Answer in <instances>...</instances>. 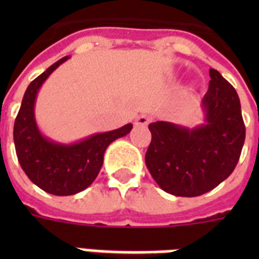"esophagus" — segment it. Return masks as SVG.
Segmentation results:
<instances>
[{"label":"esophagus","instance_id":"obj_1","mask_svg":"<svg viewBox=\"0 0 259 259\" xmlns=\"http://www.w3.org/2000/svg\"><path fill=\"white\" fill-rule=\"evenodd\" d=\"M152 118L149 115H146V114H141V115H138L136 118V125H141V126H146L149 125V122Z\"/></svg>","mask_w":259,"mask_h":259}]
</instances>
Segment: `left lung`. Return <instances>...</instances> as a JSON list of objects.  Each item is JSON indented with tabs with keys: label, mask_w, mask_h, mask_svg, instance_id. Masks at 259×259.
Masks as SVG:
<instances>
[{
	"label": "left lung",
	"mask_w": 259,
	"mask_h": 259,
	"mask_svg": "<svg viewBox=\"0 0 259 259\" xmlns=\"http://www.w3.org/2000/svg\"><path fill=\"white\" fill-rule=\"evenodd\" d=\"M201 99L204 122L192 129L173 122H152L145 164L158 187L175 196L209 192L233 173L246 129L237 91L217 70H209Z\"/></svg>",
	"instance_id": "8db88e82"
}]
</instances>
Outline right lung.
Returning a JSON list of instances; mask_svg holds the SVG:
<instances>
[{
    "label": "right lung",
    "instance_id": "add662e5",
    "mask_svg": "<svg viewBox=\"0 0 259 259\" xmlns=\"http://www.w3.org/2000/svg\"><path fill=\"white\" fill-rule=\"evenodd\" d=\"M68 59L70 56H64L58 60L28 86L13 129L16 153L22 170L38 188L56 196L75 195L93 184L107 146L133 129V125L127 123L71 144L54 141L40 132L34 117L37 94L48 76Z\"/></svg>",
    "mask_w": 259,
    "mask_h": 259
}]
</instances>
